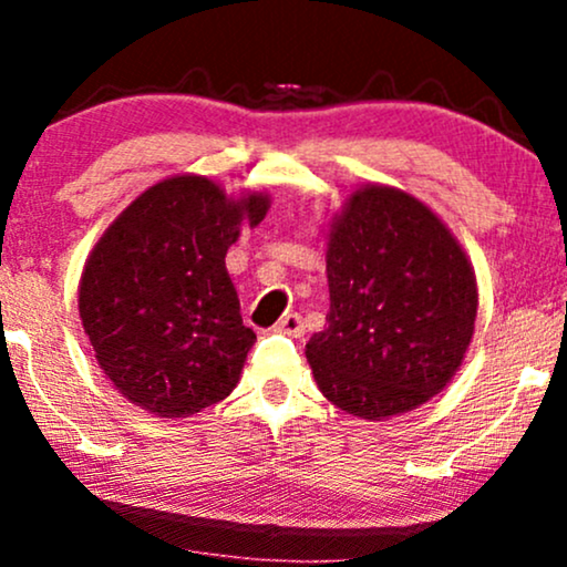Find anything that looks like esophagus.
I'll return each mask as SVG.
<instances>
[{"mask_svg":"<svg viewBox=\"0 0 567 567\" xmlns=\"http://www.w3.org/2000/svg\"><path fill=\"white\" fill-rule=\"evenodd\" d=\"M303 330H306V324H303V317L301 315H285L282 320L277 322V333L301 338Z\"/></svg>","mask_w":567,"mask_h":567,"instance_id":"obj_1","label":"esophagus"}]
</instances>
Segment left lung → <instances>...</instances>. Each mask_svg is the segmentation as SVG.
Instances as JSON below:
<instances>
[{
    "instance_id": "8db88e82",
    "label": "left lung",
    "mask_w": 567,
    "mask_h": 567,
    "mask_svg": "<svg viewBox=\"0 0 567 567\" xmlns=\"http://www.w3.org/2000/svg\"><path fill=\"white\" fill-rule=\"evenodd\" d=\"M324 264L328 328L306 343L320 392L365 421L437 396L464 362L480 303L445 220L402 188L365 184L330 218Z\"/></svg>"
}]
</instances>
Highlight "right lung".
<instances>
[{
  "mask_svg": "<svg viewBox=\"0 0 567 567\" xmlns=\"http://www.w3.org/2000/svg\"><path fill=\"white\" fill-rule=\"evenodd\" d=\"M269 205L266 192L231 197L207 175H171L130 202L90 250L82 328L133 405L188 419L237 386L256 333L243 324L226 250Z\"/></svg>",
  "mask_w": 567,
  "mask_h": 567,
  "instance_id": "1",
  "label": "right lung"
}]
</instances>
